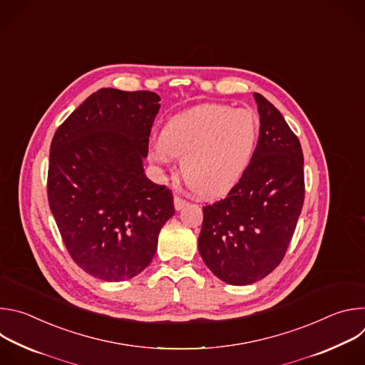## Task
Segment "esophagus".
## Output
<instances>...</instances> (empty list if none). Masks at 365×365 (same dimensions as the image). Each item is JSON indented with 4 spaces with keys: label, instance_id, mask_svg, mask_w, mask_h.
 <instances>
[{
    "label": "esophagus",
    "instance_id": "esophagus-1",
    "mask_svg": "<svg viewBox=\"0 0 365 365\" xmlns=\"http://www.w3.org/2000/svg\"><path fill=\"white\" fill-rule=\"evenodd\" d=\"M189 202L186 200V199H183V197H180V196H175V207L178 211H180V210H183V207L187 205Z\"/></svg>",
    "mask_w": 365,
    "mask_h": 365
}]
</instances>
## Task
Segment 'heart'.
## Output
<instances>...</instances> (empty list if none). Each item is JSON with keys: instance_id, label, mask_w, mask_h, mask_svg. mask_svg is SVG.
Wrapping results in <instances>:
<instances>
[{"instance_id": "obj_1", "label": "heart", "mask_w": 365, "mask_h": 365, "mask_svg": "<svg viewBox=\"0 0 365 365\" xmlns=\"http://www.w3.org/2000/svg\"><path fill=\"white\" fill-rule=\"evenodd\" d=\"M259 137V120L248 108L206 103L175 115L163 128L153 158L168 163L182 158L187 186L203 197L225 195L251 163Z\"/></svg>"}]
</instances>
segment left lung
Returning <instances> with one entry per match:
<instances>
[{
  "mask_svg": "<svg viewBox=\"0 0 365 365\" xmlns=\"http://www.w3.org/2000/svg\"><path fill=\"white\" fill-rule=\"evenodd\" d=\"M259 137L254 158L227 197L203 206L202 259L234 286L270 274L286 254L304 199L303 151L280 111L254 93Z\"/></svg>",
  "mask_w": 365,
  "mask_h": 365,
  "instance_id": "1",
  "label": "left lung"
}]
</instances>
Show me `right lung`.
Listing matches in <instances>:
<instances>
[{"label": "right lung", "mask_w": 365, "mask_h": 365, "mask_svg": "<svg viewBox=\"0 0 365 365\" xmlns=\"http://www.w3.org/2000/svg\"><path fill=\"white\" fill-rule=\"evenodd\" d=\"M159 101L150 91L102 88L51 140L50 211L73 262L96 279L123 282L143 272L175 214L170 189L143 169Z\"/></svg>", "instance_id": "1"}]
</instances>
